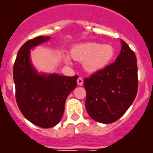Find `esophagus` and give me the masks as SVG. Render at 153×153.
<instances>
[{
    "label": "esophagus",
    "instance_id": "34e87169",
    "mask_svg": "<svg viewBox=\"0 0 153 153\" xmlns=\"http://www.w3.org/2000/svg\"><path fill=\"white\" fill-rule=\"evenodd\" d=\"M83 83H84V80H83L82 77H78L77 79V85H82Z\"/></svg>",
    "mask_w": 153,
    "mask_h": 153
}]
</instances>
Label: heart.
Segmentation results:
<instances>
[{
  "label": "heart",
  "instance_id": "b5f03b06",
  "mask_svg": "<svg viewBox=\"0 0 153 153\" xmlns=\"http://www.w3.org/2000/svg\"><path fill=\"white\" fill-rule=\"evenodd\" d=\"M71 56L76 60L83 61V67L88 73H95L105 68L115 55V49L111 45H100L87 42L76 45L71 49ZM65 60L69 62L68 56Z\"/></svg>",
  "mask_w": 153,
  "mask_h": 153
}]
</instances>
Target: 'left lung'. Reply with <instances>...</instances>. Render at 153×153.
I'll list each match as a JSON object with an SVG mask.
<instances>
[{
    "label": "left lung",
    "mask_w": 153,
    "mask_h": 153,
    "mask_svg": "<svg viewBox=\"0 0 153 153\" xmlns=\"http://www.w3.org/2000/svg\"><path fill=\"white\" fill-rule=\"evenodd\" d=\"M117 60L85 78V108L94 120L110 124L125 114L138 91L137 61L124 41Z\"/></svg>",
    "instance_id": "obj_1"
}]
</instances>
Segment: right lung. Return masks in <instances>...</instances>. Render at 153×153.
I'll use <instances>...</instances> for the list:
<instances>
[{"label":"right lung","instance_id":"right-lung-1","mask_svg":"<svg viewBox=\"0 0 153 153\" xmlns=\"http://www.w3.org/2000/svg\"><path fill=\"white\" fill-rule=\"evenodd\" d=\"M50 39L39 36L19 49L13 65L16 104L24 117L36 126L48 128L60 121L68 94L76 86L78 76L44 75L31 65L30 49Z\"/></svg>","mask_w":153,"mask_h":153}]
</instances>
